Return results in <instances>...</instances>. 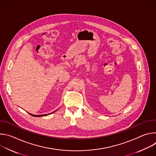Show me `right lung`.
I'll use <instances>...</instances> for the list:
<instances>
[{"mask_svg": "<svg viewBox=\"0 0 156 156\" xmlns=\"http://www.w3.org/2000/svg\"><path fill=\"white\" fill-rule=\"evenodd\" d=\"M54 112H55V111H54ZM54 112H52V113H51V114H52V113H54ZM30 114V113H29ZM31 115H32V116H34V117H42V116H46V115H48V114H45V115H33V114H30Z\"/></svg>", "mask_w": 156, "mask_h": 156, "instance_id": "add662e5", "label": "right lung"}]
</instances>
